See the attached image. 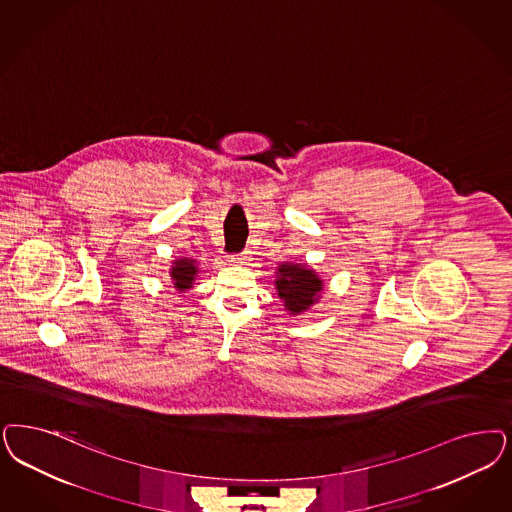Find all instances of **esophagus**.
Returning a JSON list of instances; mask_svg holds the SVG:
<instances>
[{"instance_id": "esophagus-1", "label": "esophagus", "mask_w": 512, "mask_h": 512, "mask_svg": "<svg viewBox=\"0 0 512 512\" xmlns=\"http://www.w3.org/2000/svg\"><path fill=\"white\" fill-rule=\"evenodd\" d=\"M232 263H240V265H246L247 261H249V257H247V253H238V255H232V259H230Z\"/></svg>"}]
</instances>
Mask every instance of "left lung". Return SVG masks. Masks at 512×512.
<instances>
[{
	"label": "left lung",
	"mask_w": 512,
	"mask_h": 512,
	"mask_svg": "<svg viewBox=\"0 0 512 512\" xmlns=\"http://www.w3.org/2000/svg\"><path fill=\"white\" fill-rule=\"evenodd\" d=\"M280 278L276 280V289L280 299L285 302V308L291 314H300L308 310L314 300L318 299L321 291V280L314 274V270H308L306 266L280 265Z\"/></svg>",
	"instance_id": "left-lung-1"
}]
</instances>
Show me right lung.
<instances>
[{
    "mask_svg": "<svg viewBox=\"0 0 512 512\" xmlns=\"http://www.w3.org/2000/svg\"><path fill=\"white\" fill-rule=\"evenodd\" d=\"M196 272L198 270H196L194 261H191V259H179V261H176V265L172 268V280H174L176 289H179V291L189 289L191 283H193L194 276H196Z\"/></svg>",
    "mask_w": 512,
    "mask_h": 512,
    "instance_id": "add662e5",
    "label": "right lung"
}]
</instances>
